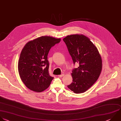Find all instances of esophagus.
Listing matches in <instances>:
<instances>
[{
    "mask_svg": "<svg viewBox=\"0 0 121 121\" xmlns=\"http://www.w3.org/2000/svg\"><path fill=\"white\" fill-rule=\"evenodd\" d=\"M63 76H64V74H60V75H58V77H63Z\"/></svg>",
    "mask_w": 121,
    "mask_h": 121,
    "instance_id": "1",
    "label": "esophagus"
}]
</instances>
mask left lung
<instances>
[{
  "label": "left lung",
  "instance_id": "obj_1",
  "mask_svg": "<svg viewBox=\"0 0 121 121\" xmlns=\"http://www.w3.org/2000/svg\"><path fill=\"white\" fill-rule=\"evenodd\" d=\"M74 65L72 76L73 82L67 87L74 93L87 91L97 81L102 70V62L96 47L83 35H67L63 39Z\"/></svg>",
  "mask_w": 121,
  "mask_h": 121
}]
</instances>
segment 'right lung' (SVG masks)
Instances as JSON below:
<instances>
[{"label": "right lung", "instance_id": "obj_1", "mask_svg": "<svg viewBox=\"0 0 121 121\" xmlns=\"http://www.w3.org/2000/svg\"><path fill=\"white\" fill-rule=\"evenodd\" d=\"M60 38L43 36L28 42L22 49L18 63L22 82L30 90L41 92L50 86L54 77L49 75L48 55Z\"/></svg>", "mask_w": 121, "mask_h": 121}]
</instances>
